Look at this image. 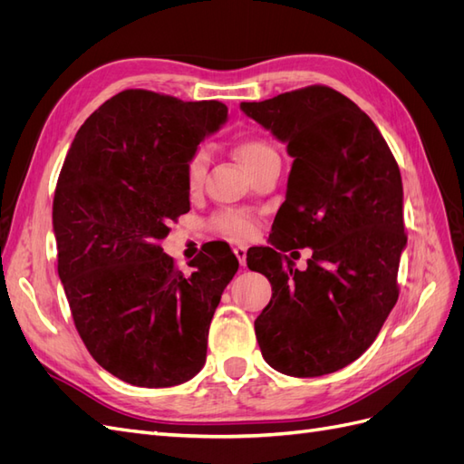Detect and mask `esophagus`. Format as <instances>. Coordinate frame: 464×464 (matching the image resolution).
<instances>
[{"label": "esophagus", "instance_id": "1", "mask_svg": "<svg viewBox=\"0 0 464 464\" xmlns=\"http://www.w3.org/2000/svg\"><path fill=\"white\" fill-rule=\"evenodd\" d=\"M234 256L240 261L242 266H246V257H247V247L246 246H234Z\"/></svg>", "mask_w": 464, "mask_h": 464}]
</instances>
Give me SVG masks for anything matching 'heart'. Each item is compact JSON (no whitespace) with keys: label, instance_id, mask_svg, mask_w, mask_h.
Returning <instances> with one entry per match:
<instances>
[{"label":"heart","instance_id":"b5f03b06","mask_svg":"<svg viewBox=\"0 0 464 464\" xmlns=\"http://www.w3.org/2000/svg\"><path fill=\"white\" fill-rule=\"evenodd\" d=\"M236 152L249 174L254 172L265 159L276 154V150L269 143L263 141V139H244V141L236 145ZM207 164H208V150L205 147H199L191 154L186 164V184L191 191L198 189L203 184ZM213 228L228 237L244 240V237H249L254 234L256 224L244 213L227 210V213H220L218 217L213 218Z\"/></svg>","mask_w":464,"mask_h":464}]
</instances>
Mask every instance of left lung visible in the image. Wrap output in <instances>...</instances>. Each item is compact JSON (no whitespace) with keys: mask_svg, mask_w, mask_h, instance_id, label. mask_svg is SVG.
<instances>
[{"mask_svg":"<svg viewBox=\"0 0 464 464\" xmlns=\"http://www.w3.org/2000/svg\"><path fill=\"white\" fill-rule=\"evenodd\" d=\"M240 108L294 159L273 247L247 254L249 269L273 286L256 319L261 354L286 375L333 373L366 353L399 298V164L366 111L334 89L314 85ZM285 243L313 247L305 272L279 254Z\"/></svg>","mask_w":464,"mask_h":464,"instance_id":"obj_1","label":"left lung"}]
</instances>
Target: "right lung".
<instances>
[{
    "label": "right lung",
    "instance_id": "obj_1",
    "mask_svg": "<svg viewBox=\"0 0 464 464\" xmlns=\"http://www.w3.org/2000/svg\"><path fill=\"white\" fill-rule=\"evenodd\" d=\"M228 108L121 91L87 118L53 195L58 273L91 356L125 383L172 387L205 366L210 319L237 271L227 246L186 276L160 240L189 210L186 164Z\"/></svg>",
    "mask_w": 464,
    "mask_h": 464
}]
</instances>
